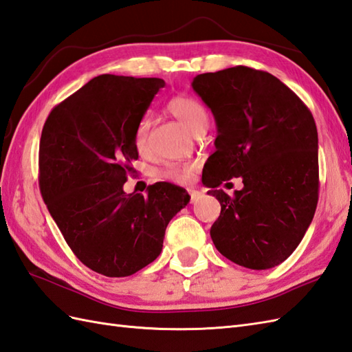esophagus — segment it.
Segmentation results:
<instances>
[{
	"mask_svg": "<svg viewBox=\"0 0 352 352\" xmlns=\"http://www.w3.org/2000/svg\"><path fill=\"white\" fill-rule=\"evenodd\" d=\"M190 192V197H191V203H194V201H197L201 197V192L200 191H197V190H190L188 191Z\"/></svg>",
	"mask_w": 352,
	"mask_h": 352,
	"instance_id": "1",
	"label": "esophagus"
}]
</instances>
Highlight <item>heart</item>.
<instances>
[{"label":"heart","instance_id":"obj_1","mask_svg":"<svg viewBox=\"0 0 352 352\" xmlns=\"http://www.w3.org/2000/svg\"><path fill=\"white\" fill-rule=\"evenodd\" d=\"M168 111L177 121H181L194 135H201L209 126V113L201 102L190 96H177L168 101ZM151 119L143 116L134 131V146L140 153L146 152L149 146ZM197 170L195 162H184V164L168 166L162 171V176L168 181L185 184L191 181Z\"/></svg>","mask_w":352,"mask_h":352}]
</instances>
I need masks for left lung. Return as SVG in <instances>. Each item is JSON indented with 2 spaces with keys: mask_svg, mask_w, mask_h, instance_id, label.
Here are the masks:
<instances>
[{
  "mask_svg": "<svg viewBox=\"0 0 352 352\" xmlns=\"http://www.w3.org/2000/svg\"><path fill=\"white\" fill-rule=\"evenodd\" d=\"M192 89L218 126L217 151L203 170L209 194L221 203L212 241L243 267H275L302 242L318 203L311 110L278 77L245 65L199 74ZM233 177H242L244 188L228 196L219 186Z\"/></svg>",
  "mask_w": 352,
  "mask_h": 352,
  "instance_id": "obj_1",
  "label": "left lung"
}]
</instances>
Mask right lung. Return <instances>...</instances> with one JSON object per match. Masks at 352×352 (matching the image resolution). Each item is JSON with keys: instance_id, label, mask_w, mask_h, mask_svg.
Here are the masks:
<instances>
[{"instance_id": "right-lung-1", "label": "right lung", "mask_w": 352, "mask_h": 352, "mask_svg": "<svg viewBox=\"0 0 352 352\" xmlns=\"http://www.w3.org/2000/svg\"><path fill=\"white\" fill-rule=\"evenodd\" d=\"M166 82L101 74L50 111L41 131L38 185L67 245L91 270L130 276L161 254L170 219L190 203L184 188L157 182L126 194L135 126Z\"/></svg>"}]
</instances>
